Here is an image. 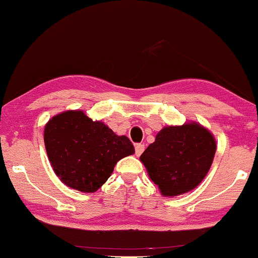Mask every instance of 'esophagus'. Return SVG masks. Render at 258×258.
Segmentation results:
<instances>
[{"instance_id":"obj_1","label":"esophagus","mask_w":258,"mask_h":258,"mask_svg":"<svg viewBox=\"0 0 258 258\" xmlns=\"http://www.w3.org/2000/svg\"><path fill=\"white\" fill-rule=\"evenodd\" d=\"M144 152V144H136V155L139 156Z\"/></svg>"}]
</instances>
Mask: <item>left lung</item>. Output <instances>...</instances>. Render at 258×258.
Wrapping results in <instances>:
<instances>
[{"label": "left lung", "instance_id": "left-lung-1", "mask_svg": "<svg viewBox=\"0 0 258 258\" xmlns=\"http://www.w3.org/2000/svg\"><path fill=\"white\" fill-rule=\"evenodd\" d=\"M215 136L199 122L165 126L139 160L164 197L193 190L203 182L214 161Z\"/></svg>", "mask_w": 258, "mask_h": 258}]
</instances>
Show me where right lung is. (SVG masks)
Masks as SVG:
<instances>
[{"mask_svg": "<svg viewBox=\"0 0 258 258\" xmlns=\"http://www.w3.org/2000/svg\"><path fill=\"white\" fill-rule=\"evenodd\" d=\"M44 147L54 173L65 185L94 193L108 180L117 161L135 154L126 136H117L82 110L54 115L44 126Z\"/></svg>", "mask_w": 258, "mask_h": 258, "instance_id": "add662e5", "label": "right lung"}]
</instances>
